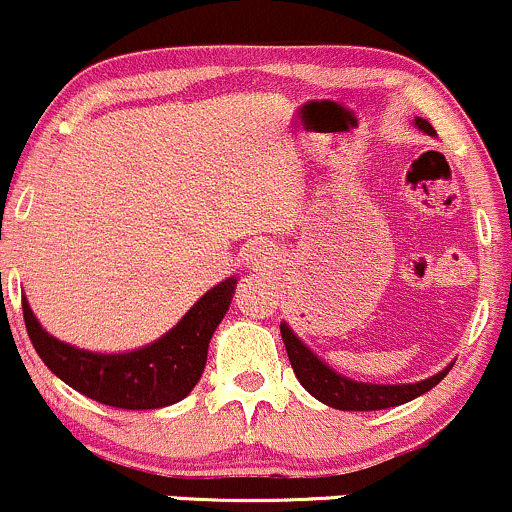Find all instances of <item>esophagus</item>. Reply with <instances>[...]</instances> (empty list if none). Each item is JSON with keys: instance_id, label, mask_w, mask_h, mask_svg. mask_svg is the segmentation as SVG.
Wrapping results in <instances>:
<instances>
[{"instance_id": "obj_1", "label": "esophagus", "mask_w": 512, "mask_h": 512, "mask_svg": "<svg viewBox=\"0 0 512 512\" xmlns=\"http://www.w3.org/2000/svg\"><path fill=\"white\" fill-rule=\"evenodd\" d=\"M244 261L249 263L251 268H256V271H261V268L273 266V261H276V249H273L268 241H254V244L246 249Z\"/></svg>"}]
</instances>
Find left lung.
Listing matches in <instances>:
<instances>
[{
    "label": "left lung",
    "mask_w": 512,
    "mask_h": 512,
    "mask_svg": "<svg viewBox=\"0 0 512 512\" xmlns=\"http://www.w3.org/2000/svg\"><path fill=\"white\" fill-rule=\"evenodd\" d=\"M414 128H419L421 133L436 138V130L431 128L429 120L414 118ZM281 337L283 342H286L288 360H291L295 377L303 384L305 392L313 394L318 402L328 404V407L340 409V412H377V409L407 404L412 402V399L421 397V394L429 392V389H434L453 367L446 365L441 372L431 374V377L414 384L357 382V379H350L345 377V374L335 372L323 357L315 355V352L293 333L288 323H281Z\"/></svg>",
    "instance_id": "obj_1"
}]
</instances>
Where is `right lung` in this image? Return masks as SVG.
Segmentation results:
<instances>
[{"mask_svg": "<svg viewBox=\"0 0 512 512\" xmlns=\"http://www.w3.org/2000/svg\"><path fill=\"white\" fill-rule=\"evenodd\" d=\"M236 291V276L207 291L172 330L130 352H91L51 333L21 298L26 333L44 365L76 392L118 409H160L182 402L202 377L214 330Z\"/></svg>", "mask_w": 512, "mask_h": 512, "instance_id": "obj_1", "label": "right lung"}]
</instances>
